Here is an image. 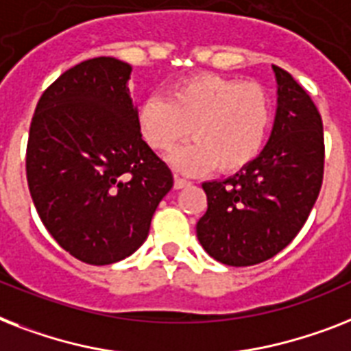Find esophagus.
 <instances>
[{"label": "esophagus", "instance_id": "34e87169", "mask_svg": "<svg viewBox=\"0 0 351 351\" xmlns=\"http://www.w3.org/2000/svg\"><path fill=\"white\" fill-rule=\"evenodd\" d=\"M185 185H189V182L185 180V178H182V176L175 175V189H184Z\"/></svg>", "mask_w": 351, "mask_h": 351}]
</instances>
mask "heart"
<instances>
[{
  "instance_id": "1",
  "label": "heart",
  "mask_w": 351,
  "mask_h": 351,
  "mask_svg": "<svg viewBox=\"0 0 351 351\" xmlns=\"http://www.w3.org/2000/svg\"><path fill=\"white\" fill-rule=\"evenodd\" d=\"M272 122V102L261 84L216 73L173 82L167 97H147L136 110L142 141L167 153L187 136L193 144L171 155L176 169L238 173L261 153Z\"/></svg>"
}]
</instances>
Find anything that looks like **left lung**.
I'll return each mask as SVG.
<instances>
[{
    "label": "left lung",
    "instance_id": "left-lung-1",
    "mask_svg": "<svg viewBox=\"0 0 351 351\" xmlns=\"http://www.w3.org/2000/svg\"><path fill=\"white\" fill-rule=\"evenodd\" d=\"M278 110L252 164L204 182L207 213L196 223L205 252L230 267L267 261L294 240L317 200L324 173L323 121L298 81L274 66Z\"/></svg>",
    "mask_w": 351,
    "mask_h": 351
}]
</instances>
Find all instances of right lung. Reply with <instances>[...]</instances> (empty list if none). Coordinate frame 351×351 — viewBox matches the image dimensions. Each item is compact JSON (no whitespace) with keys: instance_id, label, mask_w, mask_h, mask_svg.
Returning <instances> with one entry per match:
<instances>
[{"instance_id":"add662e5","label":"right lung","mask_w":351,"mask_h":351,"mask_svg":"<svg viewBox=\"0 0 351 351\" xmlns=\"http://www.w3.org/2000/svg\"><path fill=\"white\" fill-rule=\"evenodd\" d=\"M131 66L95 57L66 70L37 102L27 180L43 225L73 258L110 265L149 232L173 175L142 141Z\"/></svg>"}]
</instances>
